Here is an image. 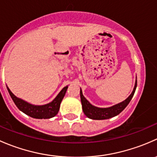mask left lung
I'll use <instances>...</instances> for the list:
<instances>
[{
	"label": "left lung",
	"mask_w": 157,
	"mask_h": 157,
	"mask_svg": "<svg viewBox=\"0 0 157 157\" xmlns=\"http://www.w3.org/2000/svg\"><path fill=\"white\" fill-rule=\"evenodd\" d=\"M136 87H137V80H136L135 85H134V90L129 96L120 103L116 104L113 106L109 107V108H99V107L94 106L89 102V101L83 96L82 90L80 89V99H81L82 108H83V113L87 116L89 118L94 120H103L109 119V118L115 117L121 113L126 106L129 104L130 101L132 99L134 93H135Z\"/></svg>",
	"instance_id": "8db88e82"
}]
</instances>
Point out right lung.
<instances>
[{"mask_svg":"<svg viewBox=\"0 0 157 157\" xmlns=\"http://www.w3.org/2000/svg\"><path fill=\"white\" fill-rule=\"evenodd\" d=\"M7 88L15 105L23 113L29 115L32 118H38V119H42V118L46 119V118H51L52 117H55L58 114L61 102L64 98V95H65L68 86L63 88L61 91L58 93V96L55 98V99H53V101L42 105H33V104H30L29 102L20 99V98H17L10 91V90L7 86Z\"/></svg>","mask_w":157,"mask_h":157,"instance_id":"1","label":"right lung"}]
</instances>
